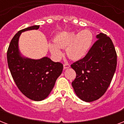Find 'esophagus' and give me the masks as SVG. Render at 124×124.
<instances>
[{
	"instance_id": "34e87169",
	"label": "esophagus",
	"mask_w": 124,
	"mask_h": 124,
	"mask_svg": "<svg viewBox=\"0 0 124 124\" xmlns=\"http://www.w3.org/2000/svg\"><path fill=\"white\" fill-rule=\"evenodd\" d=\"M70 68V65L68 64H64V70H66L68 68Z\"/></svg>"
}]
</instances>
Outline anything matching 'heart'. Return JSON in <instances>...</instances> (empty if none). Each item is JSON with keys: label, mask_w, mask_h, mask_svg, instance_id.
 <instances>
[{"label": "heart", "mask_w": 124, "mask_h": 124, "mask_svg": "<svg viewBox=\"0 0 124 124\" xmlns=\"http://www.w3.org/2000/svg\"><path fill=\"white\" fill-rule=\"evenodd\" d=\"M93 34L90 30H84L78 33L73 31H62L57 34L54 42L49 43L51 53L56 60L62 56L61 49H66L69 58L73 60L82 59L86 56L92 46Z\"/></svg>", "instance_id": "1"}]
</instances>
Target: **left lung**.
I'll return each mask as SVG.
<instances>
[{"label":"left lung","mask_w":124,"mask_h":124,"mask_svg":"<svg viewBox=\"0 0 124 124\" xmlns=\"http://www.w3.org/2000/svg\"><path fill=\"white\" fill-rule=\"evenodd\" d=\"M96 39L86 56L71 65L77 74L72 86L78 97L86 102H93L104 95L117 64L111 39L102 33L97 35Z\"/></svg>","instance_id":"1"}]
</instances>
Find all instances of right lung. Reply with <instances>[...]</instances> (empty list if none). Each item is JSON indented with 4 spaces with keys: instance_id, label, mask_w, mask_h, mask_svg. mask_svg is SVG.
Instances as JSON below:
<instances>
[{
    "instance_id": "1",
    "label": "right lung",
    "mask_w": 124,
    "mask_h": 124,
    "mask_svg": "<svg viewBox=\"0 0 124 124\" xmlns=\"http://www.w3.org/2000/svg\"><path fill=\"white\" fill-rule=\"evenodd\" d=\"M39 27L33 26L19 31L11 40L7 52L9 69L16 86L22 94L34 101H41L48 96L63 70V64L47 56L35 60L22 56L18 49L20 35Z\"/></svg>"
}]
</instances>
